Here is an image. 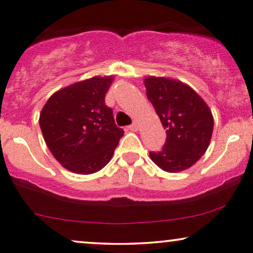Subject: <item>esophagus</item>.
<instances>
[{
  "label": "esophagus",
  "instance_id": "1",
  "mask_svg": "<svg viewBox=\"0 0 253 253\" xmlns=\"http://www.w3.org/2000/svg\"><path fill=\"white\" fill-rule=\"evenodd\" d=\"M128 129H129V130H132V132H136V130H138V125H136V123L132 124V125H129V126H128Z\"/></svg>",
  "mask_w": 253,
  "mask_h": 253
}]
</instances>
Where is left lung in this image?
Instances as JSON below:
<instances>
[{
	"mask_svg": "<svg viewBox=\"0 0 253 253\" xmlns=\"http://www.w3.org/2000/svg\"><path fill=\"white\" fill-rule=\"evenodd\" d=\"M146 95L164 128L163 150L150 152L151 159L164 171L190 169L204 156L213 130V117L206 102L187 84L169 78L145 79Z\"/></svg>",
	"mask_w": 253,
	"mask_h": 253,
	"instance_id": "8db88e82",
	"label": "left lung"
}]
</instances>
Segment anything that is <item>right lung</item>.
<instances>
[{"label": "right lung", "mask_w": 253, "mask_h": 253, "mask_svg": "<svg viewBox=\"0 0 253 253\" xmlns=\"http://www.w3.org/2000/svg\"><path fill=\"white\" fill-rule=\"evenodd\" d=\"M112 77H94L54 93L40 114V128L54 158L68 171L92 174L113 157L124 129L105 96Z\"/></svg>", "instance_id": "obj_1"}]
</instances>
